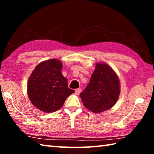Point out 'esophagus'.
Returning a JSON list of instances; mask_svg holds the SVG:
<instances>
[{"mask_svg":"<svg viewBox=\"0 0 154 154\" xmlns=\"http://www.w3.org/2000/svg\"><path fill=\"white\" fill-rule=\"evenodd\" d=\"M81 92H82V89H80V88H78V89L75 90V93H76L77 95H79Z\"/></svg>","mask_w":154,"mask_h":154,"instance_id":"obj_1","label":"esophagus"}]
</instances>
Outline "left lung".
<instances>
[{
    "label": "left lung",
    "mask_w": 154,
    "mask_h": 154,
    "mask_svg": "<svg viewBox=\"0 0 154 154\" xmlns=\"http://www.w3.org/2000/svg\"><path fill=\"white\" fill-rule=\"evenodd\" d=\"M119 93V82L116 72L107 64L97 63L90 83L80 97L87 109L100 113L116 104Z\"/></svg>",
    "instance_id": "left-lung-1"
}]
</instances>
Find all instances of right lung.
Segmentation results:
<instances>
[{"mask_svg": "<svg viewBox=\"0 0 154 154\" xmlns=\"http://www.w3.org/2000/svg\"><path fill=\"white\" fill-rule=\"evenodd\" d=\"M62 62L48 60L36 66L28 82V95L31 103L46 113L56 111L75 91L68 87L61 72Z\"/></svg>", "mask_w": 154, "mask_h": 154, "instance_id": "obj_1", "label": "right lung"}]
</instances>
